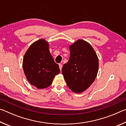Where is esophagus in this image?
I'll return each instance as SVG.
<instances>
[{
  "mask_svg": "<svg viewBox=\"0 0 126 126\" xmlns=\"http://www.w3.org/2000/svg\"><path fill=\"white\" fill-rule=\"evenodd\" d=\"M59 69H60V70L61 71L62 70V64L61 63L59 64Z\"/></svg>",
  "mask_w": 126,
  "mask_h": 126,
  "instance_id": "1",
  "label": "esophagus"
}]
</instances>
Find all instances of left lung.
Returning a JSON list of instances; mask_svg holds the SVG:
<instances>
[{"label":"left lung","mask_w":126,"mask_h":126,"mask_svg":"<svg viewBox=\"0 0 126 126\" xmlns=\"http://www.w3.org/2000/svg\"><path fill=\"white\" fill-rule=\"evenodd\" d=\"M69 59L62 69L68 87L76 93L88 89L97 76L98 56L88 42L78 39L69 46Z\"/></svg>","instance_id":"1"}]
</instances>
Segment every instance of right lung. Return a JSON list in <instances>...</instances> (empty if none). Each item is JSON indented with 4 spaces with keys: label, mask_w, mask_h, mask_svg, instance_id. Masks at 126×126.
Instances as JSON below:
<instances>
[{
    "label": "right lung",
    "mask_w": 126,
    "mask_h": 126,
    "mask_svg": "<svg viewBox=\"0 0 126 126\" xmlns=\"http://www.w3.org/2000/svg\"><path fill=\"white\" fill-rule=\"evenodd\" d=\"M48 42L40 39L31 44L23 60L25 76L31 84L38 89L50 86L54 77L60 73L49 49Z\"/></svg>",
    "instance_id": "1"
}]
</instances>
